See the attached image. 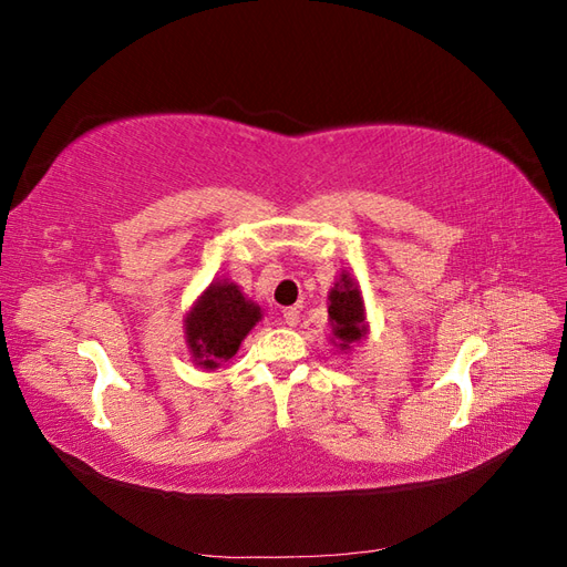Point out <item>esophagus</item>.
I'll return each instance as SVG.
<instances>
[{
	"instance_id": "1",
	"label": "esophagus",
	"mask_w": 567,
	"mask_h": 567,
	"mask_svg": "<svg viewBox=\"0 0 567 567\" xmlns=\"http://www.w3.org/2000/svg\"><path fill=\"white\" fill-rule=\"evenodd\" d=\"M298 321H300V310H298V307H286V310H284V323L286 326H298Z\"/></svg>"
}]
</instances>
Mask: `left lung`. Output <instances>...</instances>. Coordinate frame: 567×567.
I'll return each mask as SVG.
<instances>
[{
	"label": "left lung",
	"instance_id": "obj_1",
	"mask_svg": "<svg viewBox=\"0 0 567 567\" xmlns=\"http://www.w3.org/2000/svg\"><path fill=\"white\" fill-rule=\"evenodd\" d=\"M329 317L333 323V333L340 340V350H348L350 342L364 338V300L348 274H342L340 281L331 290Z\"/></svg>",
	"mask_w": 567,
	"mask_h": 567
}]
</instances>
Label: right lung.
Segmentation results:
<instances>
[{"label":"right lung","mask_w":567,"mask_h":567,"mask_svg":"<svg viewBox=\"0 0 567 567\" xmlns=\"http://www.w3.org/2000/svg\"><path fill=\"white\" fill-rule=\"evenodd\" d=\"M260 317V307L246 300L236 284H213L186 317V342L196 362L205 369L227 362Z\"/></svg>","instance_id":"add662e5"}]
</instances>
